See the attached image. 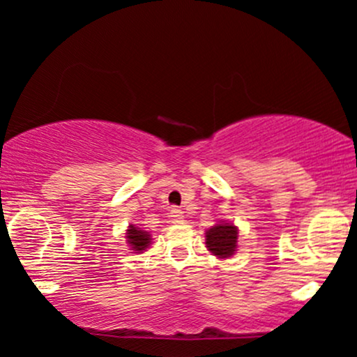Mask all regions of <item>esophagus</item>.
Masks as SVG:
<instances>
[{"label": "esophagus", "mask_w": 357, "mask_h": 357, "mask_svg": "<svg viewBox=\"0 0 357 357\" xmlns=\"http://www.w3.org/2000/svg\"><path fill=\"white\" fill-rule=\"evenodd\" d=\"M169 220H171V223H181V221L184 220L183 211L179 210V208H171V211H169Z\"/></svg>", "instance_id": "obj_1"}]
</instances>
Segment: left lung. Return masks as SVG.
Segmentation results:
<instances>
[{
	"label": "left lung",
	"instance_id": "obj_1",
	"mask_svg": "<svg viewBox=\"0 0 357 357\" xmlns=\"http://www.w3.org/2000/svg\"><path fill=\"white\" fill-rule=\"evenodd\" d=\"M238 230L233 223H218L206 231V247L213 255L228 258L235 253Z\"/></svg>",
	"mask_w": 357,
	"mask_h": 357
}]
</instances>
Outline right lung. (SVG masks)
Masks as SVG:
<instances>
[{
    "instance_id": "add662e5",
    "label": "right lung",
    "mask_w": 357,
    "mask_h": 357,
    "mask_svg": "<svg viewBox=\"0 0 357 357\" xmlns=\"http://www.w3.org/2000/svg\"><path fill=\"white\" fill-rule=\"evenodd\" d=\"M127 241L132 247L134 252H142V250L147 248V245L151 243V235L144 230H139V228L130 225L129 230H127Z\"/></svg>"
}]
</instances>
